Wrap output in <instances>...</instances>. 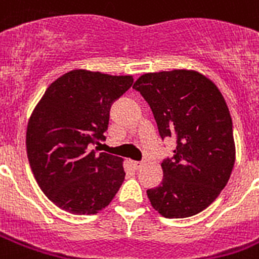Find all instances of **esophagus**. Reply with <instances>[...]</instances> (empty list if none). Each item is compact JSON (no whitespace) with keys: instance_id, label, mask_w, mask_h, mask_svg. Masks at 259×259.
Returning <instances> with one entry per match:
<instances>
[{"instance_id":"obj_1","label":"esophagus","mask_w":259,"mask_h":259,"mask_svg":"<svg viewBox=\"0 0 259 259\" xmlns=\"http://www.w3.org/2000/svg\"><path fill=\"white\" fill-rule=\"evenodd\" d=\"M144 165H145V164L142 161H132V166H133L134 170H140Z\"/></svg>"}]
</instances>
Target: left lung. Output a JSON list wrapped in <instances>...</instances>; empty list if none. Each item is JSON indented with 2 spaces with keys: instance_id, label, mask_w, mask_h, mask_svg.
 I'll return each mask as SVG.
<instances>
[{
  "instance_id": "left-lung-1",
  "label": "left lung",
  "mask_w": 259,
  "mask_h": 259,
  "mask_svg": "<svg viewBox=\"0 0 259 259\" xmlns=\"http://www.w3.org/2000/svg\"><path fill=\"white\" fill-rule=\"evenodd\" d=\"M133 89L152 109L160 137L176 138L161 162V184L148 189L150 204L169 219L193 217L225 188L235 162L233 121L215 83L192 70L144 74Z\"/></svg>"
}]
</instances>
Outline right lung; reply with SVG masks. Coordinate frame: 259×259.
Segmentation results:
<instances>
[{
    "label": "right lung",
    "mask_w": 259,
    "mask_h": 259,
    "mask_svg": "<svg viewBox=\"0 0 259 259\" xmlns=\"http://www.w3.org/2000/svg\"><path fill=\"white\" fill-rule=\"evenodd\" d=\"M133 84V76L72 70L47 89L26 127V153L48 199L75 215H93L110 204L125 180L121 157L95 150L103 140L110 107Z\"/></svg>",
    "instance_id": "1"
}]
</instances>
